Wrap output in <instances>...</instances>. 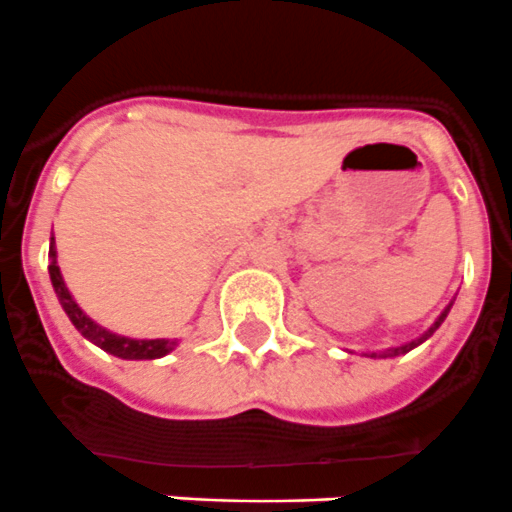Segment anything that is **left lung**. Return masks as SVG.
I'll return each instance as SVG.
<instances>
[{
  "mask_svg": "<svg viewBox=\"0 0 512 512\" xmlns=\"http://www.w3.org/2000/svg\"><path fill=\"white\" fill-rule=\"evenodd\" d=\"M450 306H453V301H450V303H448V306H445V308H443V313H440V316H438V318H435V323H433V326H430V328H428V331H426V333H423V336H421V338H416V341H411V343H403V346H398V348H391V351H386V353H371V358H376V356H381V358H388V356H401V353H408V351H413V348H416V346H421V343H423V341H428V338H430V336H433V333H435V331H438V326H440V323H443V321H445V316H448Z\"/></svg>",
  "mask_w": 512,
  "mask_h": 512,
  "instance_id": "1",
  "label": "left lung"
}]
</instances>
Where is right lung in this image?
<instances>
[{
  "instance_id": "add662e5",
  "label": "right lung",
  "mask_w": 512,
  "mask_h": 512,
  "mask_svg": "<svg viewBox=\"0 0 512 512\" xmlns=\"http://www.w3.org/2000/svg\"><path fill=\"white\" fill-rule=\"evenodd\" d=\"M49 276H52V286L54 293H57L59 303H62L64 313L69 316V321L74 323L79 333L91 341L94 346H99L101 351L111 353L116 358H124V361H154V358L166 356L176 348V341L171 338H126L119 336V333L106 331L104 326H99L96 321H91L89 316L79 308V303L74 301L72 293H69L67 283H64L62 271L57 266V249H54V236L49 241Z\"/></svg>"
}]
</instances>
